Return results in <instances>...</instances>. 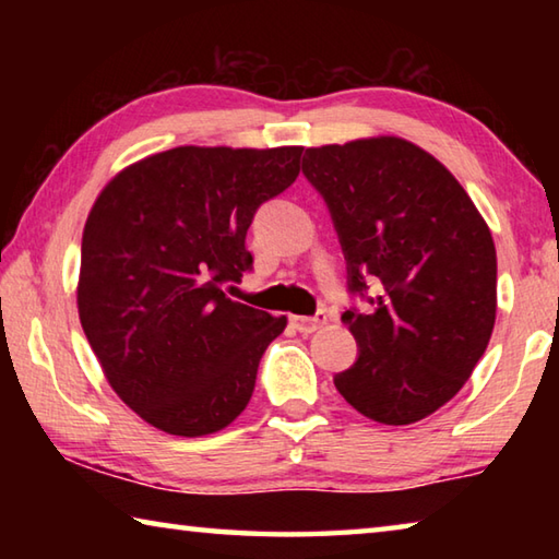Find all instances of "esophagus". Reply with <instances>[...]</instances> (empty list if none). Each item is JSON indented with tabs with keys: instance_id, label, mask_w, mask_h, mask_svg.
<instances>
[{
	"instance_id": "1",
	"label": "esophagus",
	"mask_w": 559,
	"mask_h": 559,
	"mask_svg": "<svg viewBox=\"0 0 559 559\" xmlns=\"http://www.w3.org/2000/svg\"><path fill=\"white\" fill-rule=\"evenodd\" d=\"M290 325L296 328L298 333L310 335L323 325H328V316L323 313V310H320V313H316V316H310V318L308 316H290Z\"/></svg>"
}]
</instances>
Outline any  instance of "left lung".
I'll return each mask as SVG.
<instances>
[{"instance_id": "8db88e82", "label": "left lung", "mask_w": 559, "mask_h": 559, "mask_svg": "<svg viewBox=\"0 0 559 559\" xmlns=\"http://www.w3.org/2000/svg\"><path fill=\"white\" fill-rule=\"evenodd\" d=\"M302 175L333 214L349 290L377 283L372 313L345 310L359 345L337 392L390 427L427 419L484 357L498 308L496 243L447 167L396 135L308 147Z\"/></svg>"}]
</instances>
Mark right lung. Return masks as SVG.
Wrapping results in <instances>:
<instances>
[{
	"label": "right lung",
	"instance_id": "obj_1",
	"mask_svg": "<svg viewBox=\"0 0 559 559\" xmlns=\"http://www.w3.org/2000/svg\"><path fill=\"white\" fill-rule=\"evenodd\" d=\"M302 147L182 145L110 179L83 226L75 286L93 355L122 402L173 437H206L253 394L263 349L286 330L226 296L251 269L259 206L296 182Z\"/></svg>",
	"mask_w": 559,
	"mask_h": 559
}]
</instances>
